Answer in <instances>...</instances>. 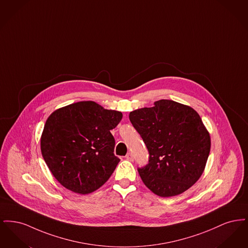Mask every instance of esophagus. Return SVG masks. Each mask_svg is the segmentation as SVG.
Masks as SVG:
<instances>
[{"mask_svg":"<svg viewBox=\"0 0 248 248\" xmlns=\"http://www.w3.org/2000/svg\"><path fill=\"white\" fill-rule=\"evenodd\" d=\"M125 158L128 160V161H133L134 160V157H133V154H131V153H128V154H126V156H125Z\"/></svg>","mask_w":248,"mask_h":248,"instance_id":"esophagus-1","label":"esophagus"}]
</instances>
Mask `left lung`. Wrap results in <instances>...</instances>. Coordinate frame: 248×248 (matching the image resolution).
I'll return each instance as SVG.
<instances>
[{
    "mask_svg": "<svg viewBox=\"0 0 248 248\" xmlns=\"http://www.w3.org/2000/svg\"><path fill=\"white\" fill-rule=\"evenodd\" d=\"M154 104L129 113L130 122L150 154L149 164L138 171L154 194L172 197L186 191L200 178L211 140L191 107L168 99Z\"/></svg>",
    "mask_w": 248,
    "mask_h": 248,
    "instance_id": "8db88e82",
    "label": "left lung"
}]
</instances>
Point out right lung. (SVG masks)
I'll return each instance as SVG.
<instances>
[{
    "instance_id": "1",
    "label": "right lung",
    "mask_w": 248,
    "mask_h": 248,
    "mask_svg": "<svg viewBox=\"0 0 248 248\" xmlns=\"http://www.w3.org/2000/svg\"><path fill=\"white\" fill-rule=\"evenodd\" d=\"M123 118L117 110L94 101L56 109L41 137V152L49 170L66 189L88 194L99 189L120 162L110 130Z\"/></svg>"
}]
</instances>
